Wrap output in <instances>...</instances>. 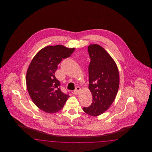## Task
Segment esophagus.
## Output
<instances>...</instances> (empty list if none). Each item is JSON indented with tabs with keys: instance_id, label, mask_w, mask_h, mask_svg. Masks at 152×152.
<instances>
[{
	"instance_id": "obj_1",
	"label": "esophagus",
	"mask_w": 152,
	"mask_h": 152,
	"mask_svg": "<svg viewBox=\"0 0 152 152\" xmlns=\"http://www.w3.org/2000/svg\"><path fill=\"white\" fill-rule=\"evenodd\" d=\"M80 91V88L79 87H76V89L74 90L73 92H74L75 94H79Z\"/></svg>"
}]
</instances>
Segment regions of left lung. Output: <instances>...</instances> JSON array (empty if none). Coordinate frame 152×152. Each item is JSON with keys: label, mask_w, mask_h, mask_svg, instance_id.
Instances as JSON below:
<instances>
[{"label": "left lung", "mask_w": 152, "mask_h": 152, "mask_svg": "<svg viewBox=\"0 0 152 152\" xmlns=\"http://www.w3.org/2000/svg\"><path fill=\"white\" fill-rule=\"evenodd\" d=\"M91 59L88 66L89 89L92 103L83 110L90 116H97L106 111L115 100L119 87V73L113 59L100 45L88 47Z\"/></svg>", "instance_id": "obj_1"}]
</instances>
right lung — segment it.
Here are the masks:
<instances>
[{"mask_svg":"<svg viewBox=\"0 0 152 152\" xmlns=\"http://www.w3.org/2000/svg\"><path fill=\"white\" fill-rule=\"evenodd\" d=\"M75 50L61 45L47 46L36 54L29 64L26 75L29 96L36 106L46 113L60 110L69 97L61 91L55 73L58 64L71 56Z\"/></svg>","mask_w":152,"mask_h":152,"instance_id":"1","label":"right lung"}]
</instances>
